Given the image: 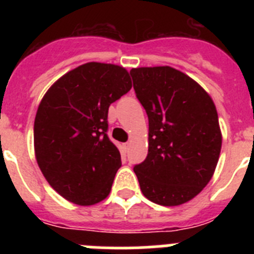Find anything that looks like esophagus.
Instances as JSON below:
<instances>
[{"instance_id":"obj_1","label":"esophagus","mask_w":254,"mask_h":254,"mask_svg":"<svg viewBox=\"0 0 254 254\" xmlns=\"http://www.w3.org/2000/svg\"><path fill=\"white\" fill-rule=\"evenodd\" d=\"M129 145H131V143H129V142H125V143H123V149H125L126 152H127L129 150Z\"/></svg>"}]
</instances>
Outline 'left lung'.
Segmentation results:
<instances>
[{
	"label": "left lung",
	"mask_w": 254,
	"mask_h": 254,
	"mask_svg": "<svg viewBox=\"0 0 254 254\" xmlns=\"http://www.w3.org/2000/svg\"><path fill=\"white\" fill-rule=\"evenodd\" d=\"M149 118V152L133 168L143 196L161 206L187 202L206 187L221 150L214 102L190 76L169 66L129 71Z\"/></svg>",
	"instance_id": "obj_1"
}]
</instances>
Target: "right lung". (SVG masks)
Masks as SVG:
<instances>
[{"label":"right lung","mask_w":254,"mask_h":254,"mask_svg":"<svg viewBox=\"0 0 254 254\" xmlns=\"http://www.w3.org/2000/svg\"><path fill=\"white\" fill-rule=\"evenodd\" d=\"M126 68L89 62L52 85L34 122L35 158L51 187L81 206L111 192L121 154L108 137V109L131 90Z\"/></svg>","instance_id":"right-lung-1"}]
</instances>
